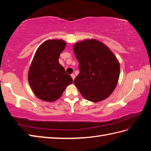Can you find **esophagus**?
I'll return each instance as SVG.
<instances>
[{
  "label": "esophagus",
  "mask_w": 151,
  "mask_h": 151,
  "mask_svg": "<svg viewBox=\"0 0 151 151\" xmlns=\"http://www.w3.org/2000/svg\"><path fill=\"white\" fill-rule=\"evenodd\" d=\"M70 76H71L73 80L74 81V80H75V75H74V74H71V75H70Z\"/></svg>",
  "instance_id": "1"
}]
</instances>
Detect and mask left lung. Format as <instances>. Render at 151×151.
<instances>
[{
	"instance_id": "1",
	"label": "left lung",
	"mask_w": 151,
	"mask_h": 151,
	"mask_svg": "<svg viewBox=\"0 0 151 151\" xmlns=\"http://www.w3.org/2000/svg\"><path fill=\"white\" fill-rule=\"evenodd\" d=\"M80 73L75 84L82 97L97 102L110 96L118 83L119 62L113 52L101 41L86 39L74 45Z\"/></svg>"
}]
</instances>
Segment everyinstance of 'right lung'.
<instances>
[{"label": "right lung", "instance_id": "1", "mask_svg": "<svg viewBox=\"0 0 151 151\" xmlns=\"http://www.w3.org/2000/svg\"><path fill=\"white\" fill-rule=\"evenodd\" d=\"M65 46L66 42L62 40H48L35 52L28 80L34 93L41 100L56 101L73 83L72 78L58 62Z\"/></svg>", "mask_w": 151, "mask_h": 151}]
</instances>
